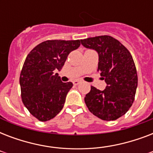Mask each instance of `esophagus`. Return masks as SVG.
<instances>
[{
  "instance_id": "34e87169",
  "label": "esophagus",
  "mask_w": 153,
  "mask_h": 153,
  "mask_svg": "<svg viewBox=\"0 0 153 153\" xmlns=\"http://www.w3.org/2000/svg\"><path fill=\"white\" fill-rule=\"evenodd\" d=\"M80 82H81V80H79V79H76V80L73 81V83H74V85H79Z\"/></svg>"
}]
</instances>
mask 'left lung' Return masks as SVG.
<instances>
[{
  "label": "left lung",
  "mask_w": 153,
  "mask_h": 153,
  "mask_svg": "<svg viewBox=\"0 0 153 153\" xmlns=\"http://www.w3.org/2000/svg\"><path fill=\"white\" fill-rule=\"evenodd\" d=\"M86 48L98 53V68L107 86L99 91L91 86L85 97L90 111L104 121H114L132 106L137 87V73L132 55L117 39L99 36L81 39Z\"/></svg>",
  "instance_id": "8db88e82"
}]
</instances>
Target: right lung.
I'll use <instances>...</instances> for the list:
<instances>
[{"label":"right lung","mask_w":153,"mask_h":153,"mask_svg":"<svg viewBox=\"0 0 153 153\" xmlns=\"http://www.w3.org/2000/svg\"><path fill=\"white\" fill-rule=\"evenodd\" d=\"M79 46V39L46 40L27 55L20 76L21 98L39 121H49L62 110L73 84L62 82L55 71L62 69L68 55Z\"/></svg>","instance_id":"obj_1"}]
</instances>
